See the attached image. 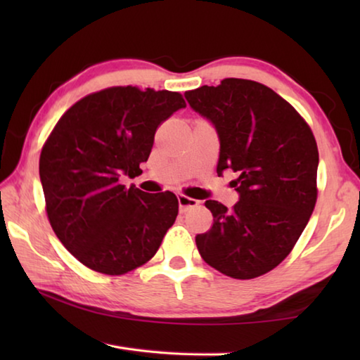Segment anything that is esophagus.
Here are the masks:
<instances>
[{
    "instance_id": "1",
    "label": "esophagus",
    "mask_w": 360,
    "mask_h": 360,
    "mask_svg": "<svg viewBox=\"0 0 360 360\" xmlns=\"http://www.w3.org/2000/svg\"><path fill=\"white\" fill-rule=\"evenodd\" d=\"M178 202H179L181 212H186V211H188L191 208H195V206L200 205L198 200L191 198V197H187V195H182V193L178 195Z\"/></svg>"
}]
</instances>
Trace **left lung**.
I'll use <instances>...</instances> for the list:
<instances>
[{"label": "left lung", "instance_id": "1", "mask_svg": "<svg viewBox=\"0 0 360 360\" xmlns=\"http://www.w3.org/2000/svg\"><path fill=\"white\" fill-rule=\"evenodd\" d=\"M188 105L216 127L217 174L231 169L240 202L208 200L214 222L195 236L206 264L235 279L276 268L294 249L318 200V144L295 108L266 85L229 77L186 92Z\"/></svg>", "mask_w": 360, "mask_h": 360}]
</instances>
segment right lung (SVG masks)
Listing matches in <instances>:
<instances>
[{
	"mask_svg": "<svg viewBox=\"0 0 360 360\" xmlns=\"http://www.w3.org/2000/svg\"><path fill=\"white\" fill-rule=\"evenodd\" d=\"M186 108L178 92L133 85L90 94L66 111L42 146L39 178L57 238L103 275H125L154 257L178 216L173 192L120 184L138 176L162 122Z\"/></svg>",
	"mask_w": 360,
	"mask_h": 360,
	"instance_id": "obj_1",
	"label": "right lung"
}]
</instances>
